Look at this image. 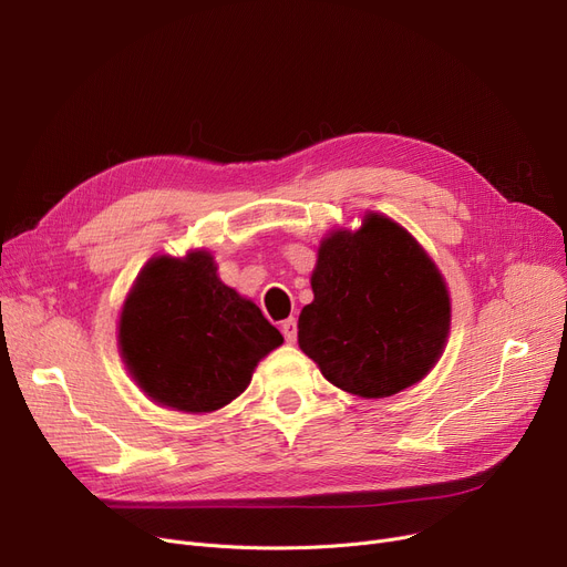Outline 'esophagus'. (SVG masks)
Listing matches in <instances>:
<instances>
[{
    "instance_id": "1",
    "label": "esophagus",
    "mask_w": 567,
    "mask_h": 567,
    "mask_svg": "<svg viewBox=\"0 0 567 567\" xmlns=\"http://www.w3.org/2000/svg\"><path fill=\"white\" fill-rule=\"evenodd\" d=\"M280 331L287 342H296V333H299V329H296V319H285L280 323Z\"/></svg>"
}]
</instances>
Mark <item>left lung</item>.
I'll use <instances>...</instances> for the list:
<instances>
[{"instance_id": "1", "label": "left lung", "mask_w": 567, "mask_h": 567, "mask_svg": "<svg viewBox=\"0 0 567 567\" xmlns=\"http://www.w3.org/2000/svg\"><path fill=\"white\" fill-rule=\"evenodd\" d=\"M310 285L299 347L340 391L391 398L439 363L451 336L449 285L393 218L368 212L359 229L326 234Z\"/></svg>"}]
</instances>
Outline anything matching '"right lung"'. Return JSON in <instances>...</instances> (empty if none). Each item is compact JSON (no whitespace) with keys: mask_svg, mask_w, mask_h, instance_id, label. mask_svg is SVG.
I'll return each mask as SVG.
<instances>
[{"mask_svg":"<svg viewBox=\"0 0 567 567\" xmlns=\"http://www.w3.org/2000/svg\"><path fill=\"white\" fill-rule=\"evenodd\" d=\"M118 353L142 393L184 413H212L241 395L285 338L218 278L214 255H156L118 315Z\"/></svg>","mask_w":567,"mask_h":567,"instance_id":"obj_1","label":"right lung"}]
</instances>
